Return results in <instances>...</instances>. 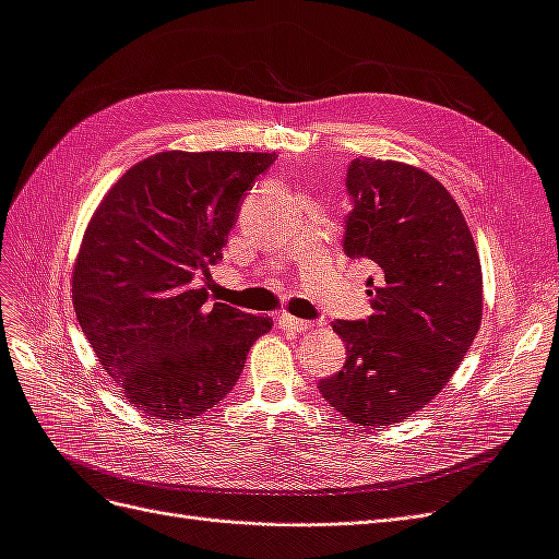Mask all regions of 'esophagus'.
Wrapping results in <instances>:
<instances>
[{
    "label": "esophagus",
    "instance_id": "esophagus-1",
    "mask_svg": "<svg viewBox=\"0 0 559 559\" xmlns=\"http://www.w3.org/2000/svg\"><path fill=\"white\" fill-rule=\"evenodd\" d=\"M277 326H280V329L296 331V333H302V331L312 329L310 321H306V319H298V317H292V314H277Z\"/></svg>",
    "mask_w": 559,
    "mask_h": 559
}]
</instances>
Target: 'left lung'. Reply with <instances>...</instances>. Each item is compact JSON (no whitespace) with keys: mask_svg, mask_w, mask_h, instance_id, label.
Segmentation results:
<instances>
[{"mask_svg":"<svg viewBox=\"0 0 559 559\" xmlns=\"http://www.w3.org/2000/svg\"><path fill=\"white\" fill-rule=\"evenodd\" d=\"M343 249L368 259L373 314L333 321L347 359L319 392L352 425L408 419L460 368L483 319V270L464 214L445 186L415 165L354 158Z\"/></svg>","mask_w":559,"mask_h":559,"instance_id":"left-lung-1","label":"left lung"}]
</instances>
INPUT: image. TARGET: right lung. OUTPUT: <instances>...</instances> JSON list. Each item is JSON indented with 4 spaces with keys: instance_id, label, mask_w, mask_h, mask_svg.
Segmentation results:
<instances>
[{
    "instance_id": "add662e5",
    "label": "right lung",
    "mask_w": 559,
    "mask_h": 559,
    "mask_svg": "<svg viewBox=\"0 0 559 559\" xmlns=\"http://www.w3.org/2000/svg\"><path fill=\"white\" fill-rule=\"evenodd\" d=\"M275 163L253 151H160L99 202L72 273L76 319L121 394L154 419H191L238 382L273 319L207 308L195 277L224 257L245 191Z\"/></svg>"
}]
</instances>
